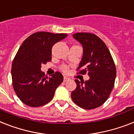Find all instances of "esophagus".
<instances>
[{"label": "esophagus", "mask_w": 134, "mask_h": 134, "mask_svg": "<svg viewBox=\"0 0 134 134\" xmlns=\"http://www.w3.org/2000/svg\"><path fill=\"white\" fill-rule=\"evenodd\" d=\"M69 80H70V79H69L68 77H64V82H67V81Z\"/></svg>", "instance_id": "34e87169"}]
</instances>
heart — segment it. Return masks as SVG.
<instances>
[{"label":"heart","instance_id":"obj_1","mask_svg":"<svg viewBox=\"0 0 134 134\" xmlns=\"http://www.w3.org/2000/svg\"><path fill=\"white\" fill-rule=\"evenodd\" d=\"M61 70L63 71L64 72H68V67L67 66H66V65H63V66H61Z\"/></svg>","mask_w":134,"mask_h":134}]
</instances>
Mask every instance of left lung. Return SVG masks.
Segmentation results:
<instances>
[{
	"mask_svg": "<svg viewBox=\"0 0 134 134\" xmlns=\"http://www.w3.org/2000/svg\"><path fill=\"white\" fill-rule=\"evenodd\" d=\"M72 36L84 48L77 74L87 73L90 79L85 82L75 80L77 87L71 93V98L80 107L93 109L107 100L113 90L116 77L115 63L104 42L97 35L79 32Z\"/></svg>",
	"mask_w": 134,
	"mask_h": 134,
	"instance_id": "1",
	"label": "left lung"
}]
</instances>
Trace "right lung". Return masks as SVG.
<instances>
[{
  "mask_svg": "<svg viewBox=\"0 0 134 134\" xmlns=\"http://www.w3.org/2000/svg\"><path fill=\"white\" fill-rule=\"evenodd\" d=\"M67 34L38 32L31 35L19 48L12 66V86L21 101L32 107H41L52 100L64 77L59 72L48 77L41 71V64L52 59V48Z\"/></svg>",
  "mask_w": 134,
  "mask_h": 134,
  "instance_id": "right-lung-1",
  "label": "right lung"
}]
</instances>
